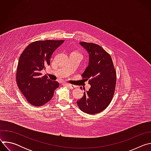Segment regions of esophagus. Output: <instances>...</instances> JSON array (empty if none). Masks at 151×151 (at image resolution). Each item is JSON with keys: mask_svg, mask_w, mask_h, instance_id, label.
<instances>
[{"mask_svg": "<svg viewBox=\"0 0 151 151\" xmlns=\"http://www.w3.org/2000/svg\"><path fill=\"white\" fill-rule=\"evenodd\" d=\"M66 86H68V87H69L70 89H73V88H76V86H75V85H72V84L66 83Z\"/></svg>", "mask_w": 151, "mask_h": 151, "instance_id": "34e87169", "label": "esophagus"}]
</instances>
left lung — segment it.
I'll use <instances>...</instances> for the list:
<instances>
[{
    "label": "left lung",
    "instance_id": "left-lung-1",
    "mask_svg": "<svg viewBox=\"0 0 151 151\" xmlns=\"http://www.w3.org/2000/svg\"><path fill=\"white\" fill-rule=\"evenodd\" d=\"M89 54L88 65L82 76L88 80L91 88L77 101L79 108L88 114L101 112L113 98L116 81V72L111 55L93 43L80 42Z\"/></svg>",
    "mask_w": 151,
    "mask_h": 151
}]
</instances>
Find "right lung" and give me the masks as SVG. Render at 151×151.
Segmentation results:
<instances>
[{"label":"right lung","instance_id":"right-lung-1","mask_svg":"<svg viewBox=\"0 0 151 151\" xmlns=\"http://www.w3.org/2000/svg\"><path fill=\"white\" fill-rule=\"evenodd\" d=\"M64 40H45L30 44L21 54L17 66L16 80L18 88L29 103L35 106L46 104L59 87L40 72L50 65L52 53Z\"/></svg>","mask_w":151,"mask_h":151}]
</instances>
